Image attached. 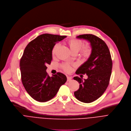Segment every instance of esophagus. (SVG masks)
<instances>
[{
	"label": "esophagus",
	"instance_id": "34e87169",
	"mask_svg": "<svg viewBox=\"0 0 131 131\" xmlns=\"http://www.w3.org/2000/svg\"><path fill=\"white\" fill-rule=\"evenodd\" d=\"M72 80V77L70 76H67V81L69 82Z\"/></svg>",
	"mask_w": 131,
	"mask_h": 131
}]
</instances>
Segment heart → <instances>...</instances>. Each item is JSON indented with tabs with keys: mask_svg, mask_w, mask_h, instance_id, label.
<instances>
[{
	"mask_svg": "<svg viewBox=\"0 0 131 131\" xmlns=\"http://www.w3.org/2000/svg\"><path fill=\"white\" fill-rule=\"evenodd\" d=\"M68 45L71 53L73 54L76 55L78 53V56L84 60L89 59L92 53V47L90 44H87L83 45V42L80 39H71L67 41ZM59 44H55L51 50V56L55 57L58 48ZM62 69L66 72H70L72 70V67L69 63H64L61 65Z\"/></svg>",
	"mask_w": 131,
	"mask_h": 131,
	"instance_id": "heart-1",
	"label": "heart"
}]
</instances>
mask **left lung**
Listing matches in <instances>:
<instances>
[{
  "label": "left lung",
  "mask_w": 131,
  "mask_h": 131,
  "mask_svg": "<svg viewBox=\"0 0 131 131\" xmlns=\"http://www.w3.org/2000/svg\"><path fill=\"white\" fill-rule=\"evenodd\" d=\"M78 38L88 40L92 47V53L88 60L76 72L77 75L85 74L88 78L83 81L76 76L73 78L80 84L74 94L81 102L89 103L99 99L106 90L110 81L113 61L109 48L103 40L91 34L81 35Z\"/></svg>",
  "instance_id": "8db88e82"
}]
</instances>
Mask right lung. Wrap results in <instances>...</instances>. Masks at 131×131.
I'll list each match as a JSON object with an SVG mask.
<instances>
[{"label":"right lung","mask_w":131,"mask_h":131,"mask_svg":"<svg viewBox=\"0 0 131 131\" xmlns=\"http://www.w3.org/2000/svg\"><path fill=\"white\" fill-rule=\"evenodd\" d=\"M67 36L44 34L30 41L25 48L19 67L22 84L34 100L45 102L53 99L67 81L60 72L50 77L46 66L52 60L51 50L56 43Z\"/></svg>","instance_id":"1"}]
</instances>
